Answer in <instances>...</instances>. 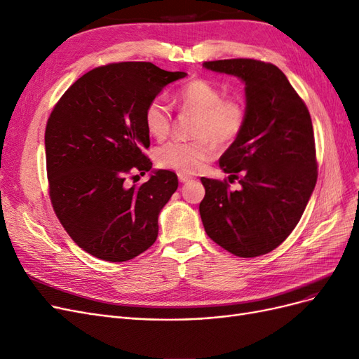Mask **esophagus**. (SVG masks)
<instances>
[{"mask_svg": "<svg viewBox=\"0 0 359 359\" xmlns=\"http://www.w3.org/2000/svg\"><path fill=\"white\" fill-rule=\"evenodd\" d=\"M178 180H180V182H187L191 180V177L186 175V173H178Z\"/></svg>", "mask_w": 359, "mask_h": 359, "instance_id": "obj_1", "label": "esophagus"}]
</instances>
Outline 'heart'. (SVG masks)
<instances>
[{"mask_svg": "<svg viewBox=\"0 0 359 359\" xmlns=\"http://www.w3.org/2000/svg\"><path fill=\"white\" fill-rule=\"evenodd\" d=\"M175 103L182 112L196 115L193 126L194 140H172L156 151V161L165 169L180 173L198 172L205 161L217 153V144L229 145L243 133L247 109L240 97L224 95L219 85L208 79L194 78L184 83L175 94ZM148 133L161 140L172 126V112L165 99L156 97L144 112Z\"/></svg>", "mask_w": 359, "mask_h": 359, "instance_id": "b5f03b06", "label": "heart"}]
</instances>
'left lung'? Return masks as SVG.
I'll return each mask as SVG.
<instances>
[{"label":"left lung","mask_w":359,"mask_h":359,"mask_svg":"<svg viewBox=\"0 0 359 359\" xmlns=\"http://www.w3.org/2000/svg\"><path fill=\"white\" fill-rule=\"evenodd\" d=\"M245 82L247 123L220 157L229 180L202 177L205 232L240 257L273 252L295 229L318 181L314 132L306 103L285 73L253 58L205 61ZM240 179L242 189L231 191Z\"/></svg>","instance_id":"left-lung-1"}]
</instances>
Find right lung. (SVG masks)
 Wrapping results in <instances>:
<instances>
[{"instance_id":"obj_1","label":"right lung","mask_w":359,"mask_h":359,"mask_svg":"<svg viewBox=\"0 0 359 359\" xmlns=\"http://www.w3.org/2000/svg\"><path fill=\"white\" fill-rule=\"evenodd\" d=\"M184 76L153 62H111L85 73L53 106L45 132L50 203L72 240L97 259L126 262L157 240L177 173L157 170L140 186L127 178L153 168L144 153L147 104Z\"/></svg>"}]
</instances>
